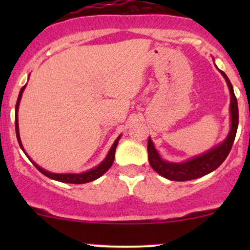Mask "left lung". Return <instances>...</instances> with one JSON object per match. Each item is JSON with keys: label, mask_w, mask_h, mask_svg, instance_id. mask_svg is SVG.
Listing matches in <instances>:
<instances>
[{"label": "left lung", "mask_w": 250, "mask_h": 250, "mask_svg": "<svg viewBox=\"0 0 250 250\" xmlns=\"http://www.w3.org/2000/svg\"><path fill=\"white\" fill-rule=\"evenodd\" d=\"M221 75L225 77L226 82H228L229 88H230L231 94V130L229 133L228 138L216 146L213 150L208 151V152L203 153L202 156L192 158V160L188 161L185 163H169L163 161L162 158L158 156L157 151L153 147V144L151 139H148L147 143V153H148V162H150L151 167L156 170L158 174H161L165 178L169 179L173 181H186L192 180V179L201 178V176L206 175V174L215 170L230 153L231 148H232L234 138H236L237 127H238V105H237L236 95H234L232 84H231L230 80L225 75V72L220 71Z\"/></svg>", "instance_id": "left-lung-1"}]
</instances>
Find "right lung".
Listing matches in <instances>:
<instances>
[{"mask_svg":"<svg viewBox=\"0 0 250 250\" xmlns=\"http://www.w3.org/2000/svg\"><path fill=\"white\" fill-rule=\"evenodd\" d=\"M24 89H25V85L21 88V89H20L19 97H18L17 105H16V112H18V107H19V102H20V99H21V94H22V92H24ZM16 133H17L18 143H19L20 147L22 148L21 141H20V137H19V128H18V115H16ZM118 140H120V137H118L117 139H116L115 143H113V145H112V147H111L109 155H107V157L105 158V160L103 161V162L100 163V165L98 166V167H95L94 169L89 170V172L81 173V174H54V173H49V172H47V170L42 169V168L39 167V166H37L36 163H34V162H32V163H34L35 167H36L37 169H39L42 174H44V175L48 176V178L54 179V180L62 181V183H69V184H85V183H89V181H93V180H95V179L100 178V176H102L103 174L106 173L107 170L110 169L111 166H112V163H113V160H115V151H116V147H117ZM22 151H24V148H22Z\"/></svg>","mask_w":250,"mask_h":250,"instance_id":"obj_1","label":"right lung"}]
</instances>
